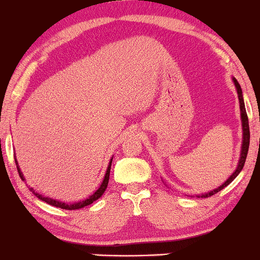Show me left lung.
<instances>
[{"label":"left lung","mask_w":260,"mask_h":260,"mask_svg":"<svg viewBox=\"0 0 260 260\" xmlns=\"http://www.w3.org/2000/svg\"><path fill=\"white\" fill-rule=\"evenodd\" d=\"M235 83V86H236V90H237V94H238V101H240V109H241V121H242V132H243V138H242V147H241V156H240V160H238V165L237 168H236L235 172L232 174L230 177L228 178V181H225L223 183L221 184L220 187H217L216 189H213L210 190V192L208 193H204V194H199L197 196L198 198H207V197H210L213 194H215V193L220 192V190L223 189L226 186H229L230 183H231L232 181L235 180L236 177H237L238 174H240L241 171H242L243 166H244V162H246V159H247V154H248V148H249V124H248V117H247V112H246V107H244V101H243V95H242V89H241V85L238 84V82L236 80L235 78H232Z\"/></svg>","instance_id":"8db88e82"}]
</instances>
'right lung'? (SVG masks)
Segmentation results:
<instances>
[{
    "label": "right lung",
    "instance_id": "obj_1",
    "mask_svg": "<svg viewBox=\"0 0 260 260\" xmlns=\"http://www.w3.org/2000/svg\"><path fill=\"white\" fill-rule=\"evenodd\" d=\"M111 162H112V159L110 160V164L109 166H107V170H106V174H105V177H104L103 182H101L100 187L98 188L96 192L92 193V194L89 197V198L84 199V201H80V202H77V203H73V204H71V203H63V202H59V201H56V199H52V198H49V197H44L41 194H39L38 192H35V190H32V188H30V190L32 193H34L35 196L38 197L39 199H41V201L46 202L47 204L50 205H53V207L56 208H61V209H66V210H78V209H82L86 207V205H90L92 202L98 201V199L100 198L101 196L104 194V192H105V189L107 188V184H109V178H110V170H111ZM16 165H17V170H18V174H19V177L22 178L23 181H25L24 176H23L22 171H20L19 169V165H18V161L16 159Z\"/></svg>",
    "mask_w": 260,
    "mask_h": 260
}]
</instances>
